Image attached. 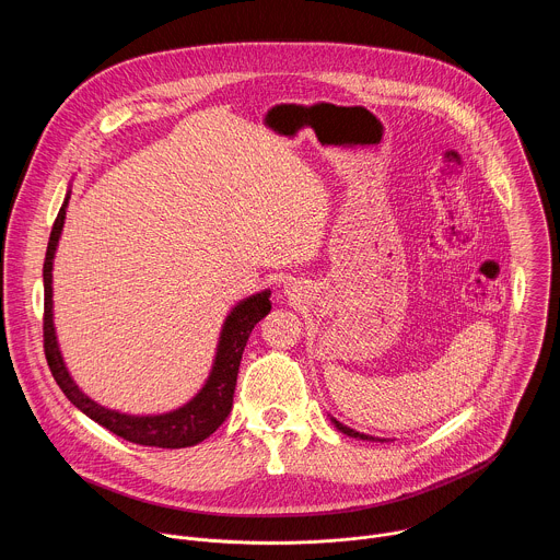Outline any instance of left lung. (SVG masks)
<instances>
[{"mask_svg":"<svg viewBox=\"0 0 560 560\" xmlns=\"http://www.w3.org/2000/svg\"><path fill=\"white\" fill-rule=\"evenodd\" d=\"M335 425H337V430H339V432H343V434H348V436H354V439H363V441L372 439V436H365V434H361V432H354V430L346 428V425H343V423H339V421H335ZM372 441H374V439H372Z\"/></svg>","mask_w":560,"mask_h":560,"instance_id":"obj_1","label":"left lung"}]
</instances>
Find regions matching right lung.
Here are the masks:
<instances>
[{
  "instance_id": "add662e5",
  "label": "right lung",
  "mask_w": 560,
  "mask_h": 560,
  "mask_svg": "<svg viewBox=\"0 0 560 560\" xmlns=\"http://www.w3.org/2000/svg\"><path fill=\"white\" fill-rule=\"evenodd\" d=\"M66 201L61 203L57 219L50 230L48 238V248H46V259H44V354L48 361V368L61 387V392L68 396V401L77 406L86 417H91L95 423L102 428L110 430L113 434L137 443V445H152V447H168V450H179V447H190L208 439L230 415L232 410V396H234V385H236V374H238V363H242L244 348L248 343V337L253 328L261 322V318L270 312V292L255 294L246 301L238 303L230 316L225 318V326L221 332L214 368L208 376V383L203 389L192 398L190 404L184 408L162 415V417H128L119 415L113 410H106L97 406L95 401L79 389L57 348L55 339V328H52V257L55 248L59 242V234L63 228L66 219Z\"/></svg>"
}]
</instances>
